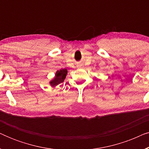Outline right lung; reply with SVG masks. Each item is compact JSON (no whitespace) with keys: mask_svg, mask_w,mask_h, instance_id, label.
<instances>
[{"mask_svg":"<svg viewBox=\"0 0 149 149\" xmlns=\"http://www.w3.org/2000/svg\"><path fill=\"white\" fill-rule=\"evenodd\" d=\"M68 73V70L66 68L62 69V70H58L55 74L54 79L49 81V84L52 87H56L57 85L60 84L61 83L64 82V79H66V74Z\"/></svg>","mask_w":149,"mask_h":149,"instance_id":"1","label":"right lung"}]
</instances>
